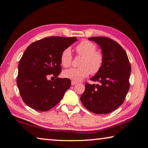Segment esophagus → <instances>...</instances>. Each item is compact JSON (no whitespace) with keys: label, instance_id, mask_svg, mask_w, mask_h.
Listing matches in <instances>:
<instances>
[{"label":"esophagus","instance_id":"esophagus-1","mask_svg":"<svg viewBox=\"0 0 148 148\" xmlns=\"http://www.w3.org/2000/svg\"><path fill=\"white\" fill-rule=\"evenodd\" d=\"M71 84H72V86H74V85L77 84V82H74V81H72L71 82Z\"/></svg>","mask_w":148,"mask_h":148}]
</instances>
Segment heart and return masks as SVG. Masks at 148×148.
<instances>
[{
    "instance_id": "heart-1",
    "label": "heart",
    "mask_w": 148,
    "mask_h": 148,
    "mask_svg": "<svg viewBox=\"0 0 148 148\" xmlns=\"http://www.w3.org/2000/svg\"><path fill=\"white\" fill-rule=\"evenodd\" d=\"M97 49L96 45L88 40H83L77 44L75 47L76 54L83 57L79 64L81 67L64 71V77L74 81H80L88 76L90 72L92 74L99 72L103 64L104 58L101 53L97 51ZM72 59L71 50L69 48L64 49L60 57L62 66L69 68L71 66Z\"/></svg>"
}]
</instances>
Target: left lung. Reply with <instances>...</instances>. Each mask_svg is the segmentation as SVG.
I'll list each match as a JSON object with an SVG mask.
<instances>
[{"mask_svg": "<svg viewBox=\"0 0 148 148\" xmlns=\"http://www.w3.org/2000/svg\"><path fill=\"white\" fill-rule=\"evenodd\" d=\"M101 46L104 62L101 69L91 78L101 84L85 85L82 103L90 112L106 114L123 104L130 87L131 66L126 51L113 40L105 36L89 38Z\"/></svg>", "mask_w": 148, "mask_h": 148, "instance_id": "8db88e82", "label": "left lung"}]
</instances>
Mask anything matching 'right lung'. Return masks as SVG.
<instances>
[{
  "mask_svg": "<svg viewBox=\"0 0 148 148\" xmlns=\"http://www.w3.org/2000/svg\"><path fill=\"white\" fill-rule=\"evenodd\" d=\"M76 40V37L49 36L34 42L25 49L18 64L17 85L27 106L45 112L61 101L71 82L57 77L61 71L60 57ZM50 75L56 79L50 81Z\"/></svg>",
  "mask_w": 148,
  "mask_h": 148,
  "instance_id": "1",
  "label": "right lung"
}]
</instances>
